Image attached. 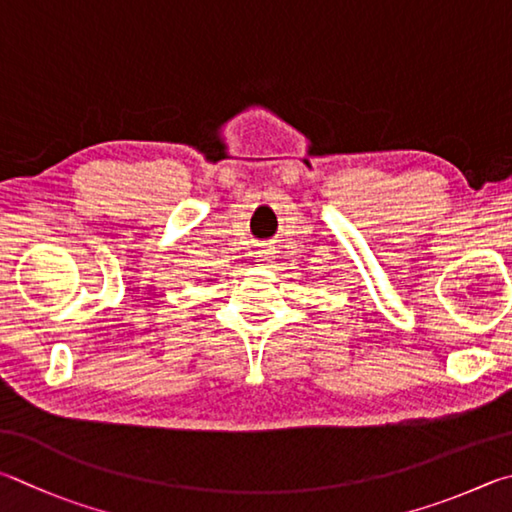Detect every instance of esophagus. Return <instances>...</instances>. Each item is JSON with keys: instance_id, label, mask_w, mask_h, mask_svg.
Instances as JSON below:
<instances>
[{"instance_id": "34e87169", "label": "esophagus", "mask_w": 512, "mask_h": 512, "mask_svg": "<svg viewBox=\"0 0 512 512\" xmlns=\"http://www.w3.org/2000/svg\"><path fill=\"white\" fill-rule=\"evenodd\" d=\"M258 254H261V256H258V263H261V265H267V263H272V256H270V254H267V249H263V251H258Z\"/></svg>"}]
</instances>
